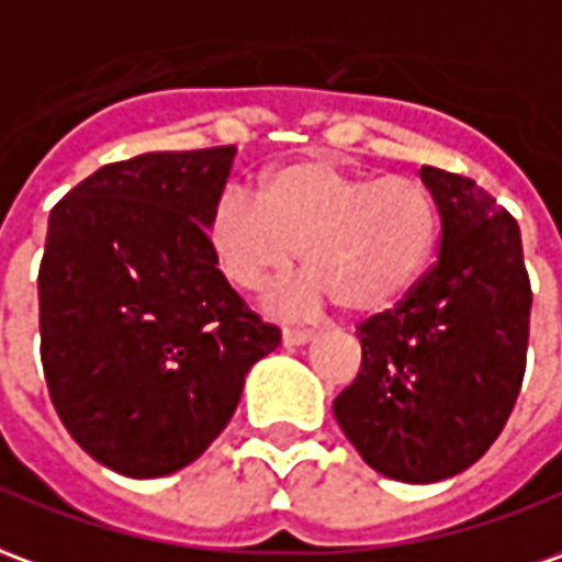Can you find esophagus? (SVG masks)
<instances>
[{
    "label": "esophagus",
    "mask_w": 562,
    "mask_h": 562,
    "mask_svg": "<svg viewBox=\"0 0 562 562\" xmlns=\"http://www.w3.org/2000/svg\"><path fill=\"white\" fill-rule=\"evenodd\" d=\"M316 337V331H307V328H282V344L285 347H304Z\"/></svg>",
    "instance_id": "1"
}]
</instances>
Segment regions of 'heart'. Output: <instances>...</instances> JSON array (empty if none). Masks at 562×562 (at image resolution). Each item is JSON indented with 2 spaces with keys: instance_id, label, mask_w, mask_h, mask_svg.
<instances>
[{
  "instance_id": "obj_1",
  "label": "heart",
  "mask_w": 562,
  "mask_h": 562,
  "mask_svg": "<svg viewBox=\"0 0 562 562\" xmlns=\"http://www.w3.org/2000/svg\"><path fill=\"white\" fill-rule=\"evenodd\" d=\"M438 203L414 176H368L328 160H297L261 176L255 200L227 188L210 215V249L237 289L255 292L292 268L304 282L282 304L335 297L347 313H376L429 268Z\"/></svg>"
}]
</instances>
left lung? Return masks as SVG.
<instances>
[{
    "label": "left lung",
    "instance_id": "obj_1",
    "mask_svg": "<svg viewBox=\"0 0 562 562\" xmlns=\"http://www.w3.org/2000/svg\"><path fill=\"white\" fill-rule=\"evenodd\" d=\"M441 215L438 261L398 307L359 325L362 371L335 398L359 457L435 484L484 457L524 383L529 277L520 227L472 179L423 167Z\"/></svg>",
    "mask_w": 562,
    "mask_h": 562
}]
</instances>
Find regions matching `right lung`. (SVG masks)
Wrapping results in <instances>:
<instances>
[{
	"instance_id": "add662e5",
	"label": "right lung",
	"mask_w": 562,
	"mask_h": 562,
	"mask_svg": "<svg viewBox=\"0 0 562 562\" xmlns=\"http://www.w3.org/2000/svg\"><path fill=\"white\" fill-rule=\"evenodd\" d=\"M237 148L105 164L50 210L38 268L42 368L63 426L124 477H164L213 445L280 328L210 249Z\"/></svg>"
}]
</instances>
